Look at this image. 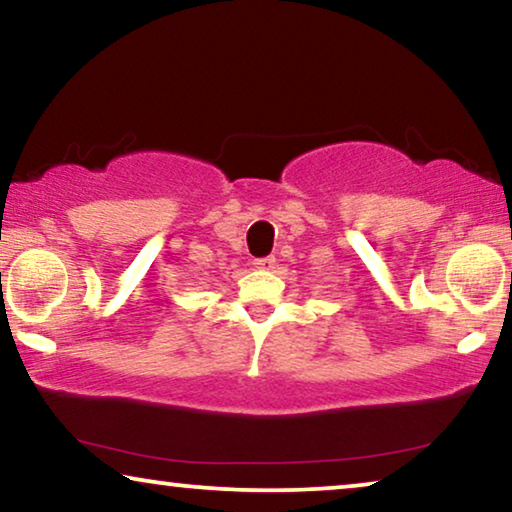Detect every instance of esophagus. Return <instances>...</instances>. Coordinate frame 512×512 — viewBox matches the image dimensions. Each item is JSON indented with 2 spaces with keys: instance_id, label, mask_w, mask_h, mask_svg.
Masks as SVG:
<instances>
[{
  "instance_id": "34e87169",
  "label": "esophagus",
  "mask_w": 512,
  "mask_h": 512,
  "mask_svg": "<svg viewBox=\"0 0 512 512\" xmlns=\"http://www.w3.org/2000/svg\"><path fill=\"white\" fill-rule=\"evenodd\" d=\"M254 268H258V270H272V268H275V256H263V258H256V261H254Z\"/></svg>"
}]
</instances>
